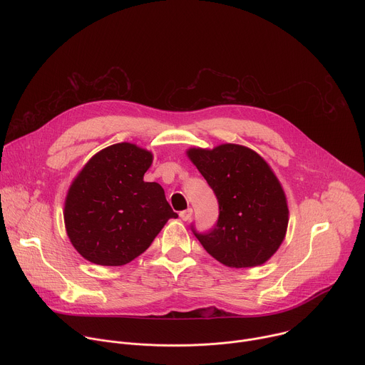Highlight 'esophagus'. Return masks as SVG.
<instances>
[{"label": "esophagus", "mask_w": 365, "mask_h": 365, "mask_svg": "<svg viewBox=\"0 0 365 365\" xmlns=\"http://www.w3.org/2000/svg\"><path fill=\"white\" fill-rule=\"evenodd\" d=\"M179 215H180V218H182L183 221H189V220L192 218V215H193V210H192V207H187V210L182 211Z\"/></svg>", "instance_id": "34e87169"}]
</instances>
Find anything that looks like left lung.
Wrapping results in <instances>:
<instances>
[{
  "label": "left lung",
  "mask_w": 365,
  "mask_h": 365,
  "mask_svg": "<svg viewBox=\"0 0 365 365\" xmlns=\"http://www.w3.org/2000/svg\"><path fill=\"white\" fill-rule=\"evenodd\" d=\"M186 154L220 203L215 228L195 232L202 247L231 269L264 264L282 245L289 224L286 193L269 163L232 143L192 147Z\"/></svg>",
  "instance_id": "obj_1"
}]
</instances>
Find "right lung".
I'll return each instance as SVG.
<instances>
[{
	"label": "right lung",
	"mask_w": 365,
	"mask_h": 365,
	"mask_svg": "<svg viewBox=\"0 0 365 365\" xmlns=\"http://www.w3.org/2000/svg\"><path fill=\"white\" fill-rule=\"evenodd\" d=\"M151 163V151L117 143L93 154L73 179L65 199V228L88 262L124 266L178 218L163 187L143 180Z\"/></svg>",
	"instance_id": "right-lung-1"
}]
</instances>
